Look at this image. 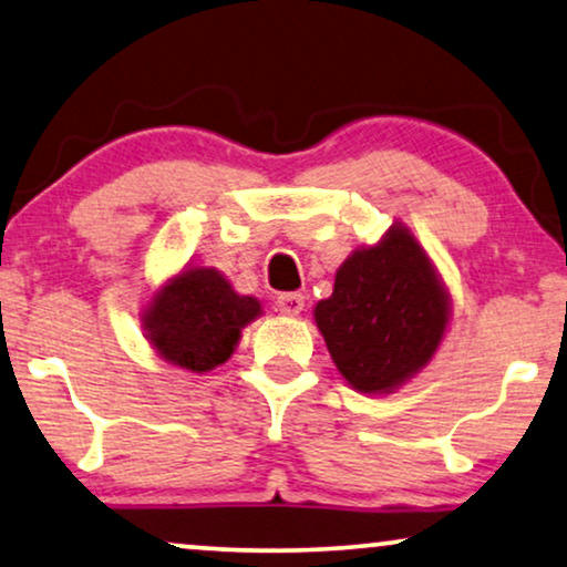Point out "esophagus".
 Segmentation results:
<instances>
[{
  "mask_svg": "<svg viewBox=\"0 0 567 567\" xmlns=\"http://www.w3.org/2000/svg\"><path fill=\"white\" fill-rule=\"evenodd\" d=\"M276 307H278V312H281V315L297 317V315H301V309H305V297H301V293H297V291L278 293Z\"/></svg>",
  "mask_w": 567,
  "mask_h": 567,
  "instance_id": "esophagus-1",
  "label": "esophagus"
}]
</instances>
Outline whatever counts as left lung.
I'll use <instances>...</instances> for the list:
<instances>
[{
  "label": "left lung",
  "instance_id": "1",
  "mask_svg": "<svg viewBox=\"0 0 567 567\" xmlns=\"http://www.w3.org/2000/svg\"><path fill=\"white\" fill-rule=\"evenodd\" d=\"M315 322L353 390L386 394L415 377L444 338L449 293L408 227L394 224L374 247H361L336 274Z\"/></svg>",
  "mask_w": 567,
  "mask_h": 567
}]
</instances>
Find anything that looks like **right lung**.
<instances>
[{
	"mask_svg": "<svg viewBox=\"0 0 567 567\" xmlns=\"http://www.w3.org/2000/svg\"><path fill=\"white\" fill-rule=\"evenodd\" d=\"M258 315L260 301L237 293L216 268H185L152 297L144 330L162 359L204 374L235 353Z\"/></svg>",
	"mask_w": 567,
	"mask_h": 567,
	"instance_id": "right-lung-1",
	"label": "right lung"
}]
</instances>
